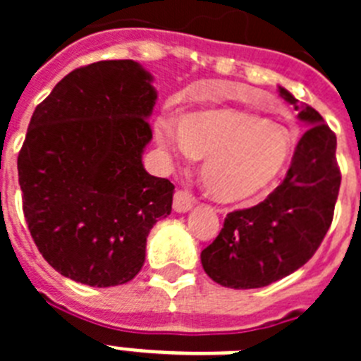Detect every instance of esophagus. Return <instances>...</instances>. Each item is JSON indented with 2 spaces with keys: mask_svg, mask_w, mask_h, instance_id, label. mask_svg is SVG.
Segmentation results:
<instances>
[{
  "mask_svg": "<svg viewBox=\"0 0 361 361\" xmlns=\"http://www.w3.org/2000/svg\"><path fill=\"white\" fill-rule=\"evenodd\" d=\"M193 195L188 190H177L173 195V209L177 213H186L193 208Z\"/></svg>",
  "mask_w": 361,
  "mask_h": 361,
  "instance_id": "1",
  "label": "esophagus"
}]
</instances>
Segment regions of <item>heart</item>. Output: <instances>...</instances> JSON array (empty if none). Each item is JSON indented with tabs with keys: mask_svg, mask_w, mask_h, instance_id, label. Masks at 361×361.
Wrapping results in <instances>:
<instances>
[{
	"mask_svg": "<svg viewBox=\"0 0 361 361\" xmlns=\"http://www.w3.org/2000/svg\"><path fill=\"white\" fill-rule=\"evenodd\" d=\"M159 141L184 157L204 159L200 177L219 202L266 190L288 164L291 133L282 124L237 110H199L159 123Z\"/></svg>",
	"mask_w": 361,
	"mask_h": 361,
	"instance_id": "obj_1",
	"label": "heart"
}]
</instances>
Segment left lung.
<instances>
[{
  "mask_svg": "<svg viewBox=\"0 0 361 361\" xmlns=\"http://www.w3.org/2000/svg\"><path fill=\"white\" fill-rule=\"evenodd\" d=\"M280 95L309 128L282 184L253 208L228 213L219 237L200 253L204 271L224 288H264L295 273L317 253L333 222L342 183L336 135L314 108L282 86Z\"/></svg>",
  "mask_w": 361,
  "mask_h": 361,
  "instance_id": "obj_1",
  "label": "left lung"
}]
</instances>
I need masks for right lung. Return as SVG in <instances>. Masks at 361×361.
Instances as JSON below:
<instances>
[{
    "label": "right lung",
    "mask_w": 361,
    "mask_h": 361,
    "mask_svg": "<svg viewBox=\"0 0 361 361\" xmlns=\"http://www.w3.org/2000/svg\"><path fill=\"white\" fill-rule=\"evenodd\" d=\"M155 99L139 63L99 61L65 75L32 114L18 155L25 220L66 279L130 282L149 229L170 215L175 186L142 166Z\"/></svg>",
    "instance_id": "right-lung-1"
}]
</instances>
